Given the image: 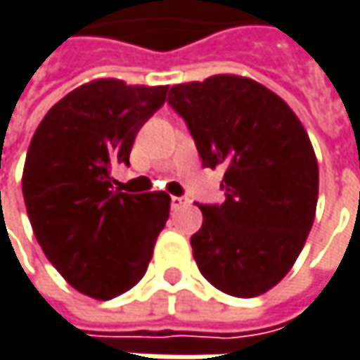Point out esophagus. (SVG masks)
<instances>
[{"label": "esophagus", "mask_w": 360, "mask_h": 360, "mask_svg": "<svg viewBox=\"0 0 360 360\" xmlns=\"http://www.w3.org/2000/svg\"><path fill=\"white\" fill-rule=\"evenodd\" d=\"M189 201L185 200V198H171V210H179V207H183V205H187Z\"/></svg>", "instance_id": "esophagus-1"}]
</instances>
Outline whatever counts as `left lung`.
I'll list each match as a JSON object with an SVG mask.
<instances>
[{"label": "left lung", "instance_id": "8db88e82", "mask_svg": "<svg viewBox=\"0 0 360 360\" xmlns=\"http://www.w3.org/2000/svg\"><path fill=\"white\" fill-rule=\"evenodd\" d=\"M167 101L201 165L224 169V203L200 205L195 263L224 293L257 297L289 273L314 224L318 160L306 128L277 94L238 75L181 83Z\"/></svg>", "mask_w": 360, "mask_h": 360}]
</instances>
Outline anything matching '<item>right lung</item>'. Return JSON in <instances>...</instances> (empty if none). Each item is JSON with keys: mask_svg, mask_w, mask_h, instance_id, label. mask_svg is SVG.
<instances>
[{"mask_svg": "<svg viewBox=\"0 0 360 360\" xmlns=\"http://www.w3.org/2000/svg\"><path fill=\"white\" fill-rule=\"evenodd\" d=\"M167 85L97 79L54 103L34 132L22 191L34 236L77 291L112 300L132 289L169 220L165 191L122 193L112 167L130 162L138 130Z\"/></svg>", "mask_w": 360, "mask_h": 360, "instance_id": "1", "label": "right lung"}]
</instances>
